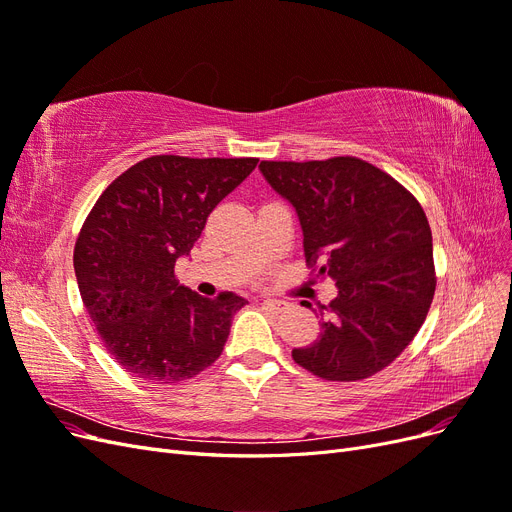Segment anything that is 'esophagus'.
I'll return each instance as SVG.
<instances>
[{
	"label": "esophagus",
	"mask_w": 512,
	"mask_h": 512,
	"mask_svg": "<svg viewBox=\"0 0 512 512\" xmlns=\"http://www.w3.org/2000/svg\"><path fill=\"white\" fill-rule=\"evenodd\" d=\"M262 305H265L267 312L271 314H280L286 309V303L284 301H275V299H262Z\"/></svg>",
	"instance_id": "34e87169"
}]
</instances>
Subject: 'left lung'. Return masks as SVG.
Returning <instances> with one entry per match:
<instances>
[{
	"mask_svg": "<svg viewBox=\"0 0 512 512\" xmlns=\"http://www.w3.org/2000/svg\"><path fill=\"white\" fill-rule=\"evenodd\" d=\"M260 173L299 215L309 267L337 297L318 312L320 335L292 359L314 376L354 382L406 350L436 292L431 228L418 200L359 158L260 162Z\"/></svg>",
	"mask_w": 512,
	"mask_h": 512,
	"instance_id": "1",
	"label": "left lung"
}]
</instances>
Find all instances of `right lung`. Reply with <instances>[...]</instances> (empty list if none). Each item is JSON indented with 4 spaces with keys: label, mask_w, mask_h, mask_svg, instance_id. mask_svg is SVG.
I'll return each instance as SVG.
<instances>
[{
    "label": "right lung",
    "mask_w": 512,
    "mask_h": 512,
    "mask_svg": "<svg viewBox=\"0 0 512 512\" xmlns=\"http://www.w3.org/2000/svg\"><path fill=\"white\" fill-rule=\"evenodd\" d=\"M256 158L151 156L96 200L74 245V273L91 322L113 359L153 384L194 378L222 354L232 292L203 299L175 280V265L209 213L256 168Z\"/></svg>",
    "instance_id": "obj_1"
}]
</instances>
